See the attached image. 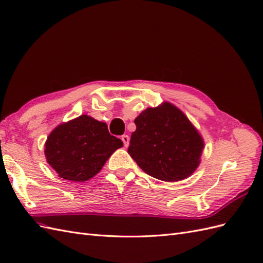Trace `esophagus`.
I'll list each match as a JSON object with an SVG mask.
<instances>
[{"mask_svg": "<svg viewBox=\"0 0 263 263\" xmlns=\"http://www.w3.org/2000/svg\"><path fill=\"white\" fill-rule=\"evenodd\" d=\"M122 141H123V144H124V146H127L129 145V143H130V138H129V136H122Z\"/></svg>", "mask_w": 263, "mask_h": 263, "instance_id": "esophagus-1", "label": "esophagus"}]
</instances>
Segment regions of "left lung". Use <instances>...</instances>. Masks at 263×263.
I'll return each instance as SVG.
<instances>
[{
    "instance_id": "left-lung-1",
    "label": "left lung",
    "mask_w": 263,
    "mask_h": 263,
    "mask_svg": "<svg viewBox=\"0 0 263 263\" xmlns=\"http://www.w3.org/2000/svg\"><path fill=\"white\" fill-rule=\"evenodd\" d=\"M134 123L127 152L146 174L174 182L198 169L204 141L179 107L170 102L146 107Z\"/></svg>"
}]
</instances>
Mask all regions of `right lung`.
<instances>
[{"label": "right lung", "mask_w": 263, "mask_h": 263, "mask_svg": "<svg viewBox=\"0 0 263 263\" xmlns=\"http://www.w3.org/2000/svg\"><path fill=\"white\" fill-rule=\"evenodd\" d=\"M121 146L123 142L111 136L106 123L82 114L53 129L44 154L60 178L84 182L99 173Z\"/></svg>", "instance_id": "add662e5"}]
</instances>
